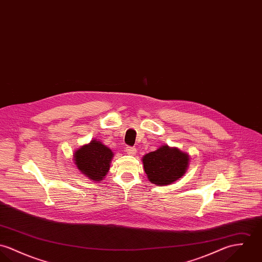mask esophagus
<instances>
[{
	"label": "esophagus",
	"instance_id": "1",
	"mask_svg": "<svg viewBox=\"0 0 262 262\" xmlns=\"http://www.w3.org/2000/svg\"><path fill=\"white\" fill-rule=\"evenodd\" d=\"M125 151H126L127 155L134 156V155L137 152V149H136V147H134V146H127V147L125 148Z\"/></svg>",
	"mask_w": 262,
	"mask_h": 262
}]
</instances>
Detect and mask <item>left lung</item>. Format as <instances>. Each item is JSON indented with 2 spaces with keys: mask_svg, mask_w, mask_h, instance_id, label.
Instances as JSON below:
<instances>
[{
  "mask_svg": "<svg viewBox=\"0 0 262 262\" xmlns=\"http://www.w3.org/2000/svg\"><path fill=\"white\" fill-rule=\"evenodd\" d=\"M145 174L150 183L165 186L183 177L189 166V155L177 147L162 145L143 158Z\"/></svg>",
  "mask_w": 262,
  "mask_h": 262,
  "instance_id": "obj_1",
  "label": "left lung"
}]
</instances>
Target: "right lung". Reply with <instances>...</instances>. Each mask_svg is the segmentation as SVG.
Segmentation results:
<instances>
[{
  "mask_svg": "<svg viewBox=\"0 0 262 262\" xmlns=\"http://www.w3.org/2000/svg\"><path fill=\"white\" fill-rule=\"evenodd\" d=\"M73 157L77 169L82 174L92 181L100 182L110 170L114 154L101 142L93 140L78 148Z\"/></svg>",
  "mask_w": 262,
  "mask_h": 262,
  "instance_id": "1",
  "label": "right lung"
}]
</instances>
